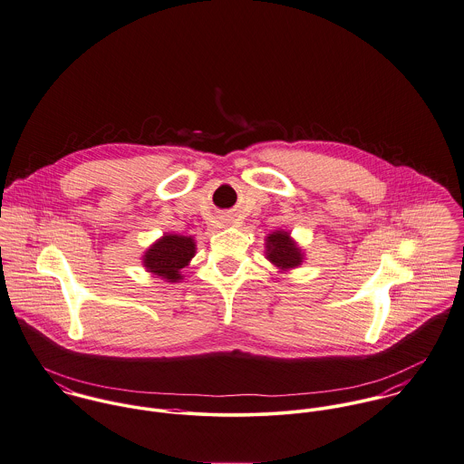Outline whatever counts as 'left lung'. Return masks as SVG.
Masks as SVG:
<instances>
[{
	"instance_id": "left-lung-1",
	"label": "left lung",
	"mask_w": 464,
	"mask_h": 464,
	"mask_svg": "<svg viewBox=\"0 0 464 464\" xmlns=\"http://www.w3.org/2000/svg\"><path fill=\"white\" fill-rule=\"evenodd\" d=\"M266 257L279 268L299 266L303 259L301 249L285 231H276L266 238Z\"/></svg>"
}]
</instances>
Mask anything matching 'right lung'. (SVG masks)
<instances>
[{"instance_id":"right-lung-1","label":"right lung","mask_w":464,"mask_h":464,"mask_svg":"<svg viewBox=\"0 0 464 464\" xmlns=\"http://www.w3.org/2000/svg\"><path fill=\"white\" fill-rule=\"evenodd\" d=\"M194 253L196 244L192 238L179 235H165L146 253L144 265L150 272L163 279L178 281L181 279L179 270L188 265Z\"/></svg>"}]
</instances>
